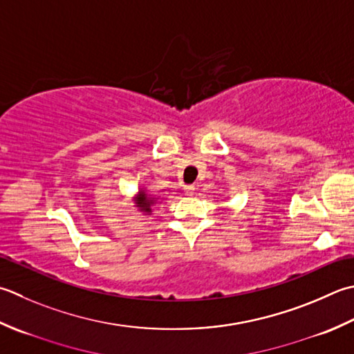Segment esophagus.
I'll return each mask as SVG.
<instances>
[{
    "label": "esophagus",
    "instance_id": "esophagus-1",
    "mask_svg": "<svg viewBox=\"0 0 354 354\" xmlns=\"http://www.w3.org/2000/svg\"><path fill=\"white\" fill-rule=\"evenodd\" d=\"M184 190L187 196H192L195 193V185H184Z\"/></svg>",
    "mask_w": 354,
    "mask_h": 354
}]
</instances>
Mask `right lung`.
I'll list each match as a JSON object with an SVG mask.
<instances>
[{"label": "right lung", "instance_id": "obj_1", "mask_svg": "<svg viewBox=\"0 0 354 354\" xmlns=\"http://www.w3.org/2000/svg\"><path fill=\"white\" fill-rule=\"evenodd\" d=\"M158 199L159 198H155L153 195H149L145 189H141L138 192V196L133 201H135V205L138 207V210L142 212L144 214H151V207L158 203Z\"/></svg>", "mask_w": 354, "mask_h": 354}]
</instances>
